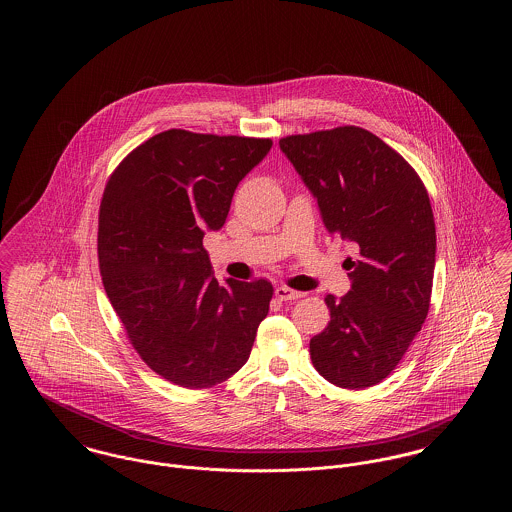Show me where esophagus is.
<instances>
[{
  "label": "esophagus",
  "instance_id": "obj_1",
  "mask_svg": "<svg viewBox=\"0 0 512 512\" xmlns=\"http://www.w3.org/2000/svg\"><path fill=\"white\" fill-rule=\"evenodd\" d=\"M274 295H276L280 301H292V299H301L305 293L297 292V290H292V288H286V286H278V288L274 290Z\"/></svg>",
  "mask_w": 512,
  "mask_h": 512
}]
</instances>
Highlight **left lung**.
Listing matches in <instances>:
<instances>
[{"label": "left lung", "mask_w": 512, "mask_h": 512, "mask_svg": "<svg viewBox=\"0 0 512 512\" xmlns=\"http://www.w3.org/2000/svg\"><path fill=\"white\" fill-rule=\"evenodd\" d=\"M317 197L328 232L357 247L351 290L326 295L328 326L309 343L320 376L347 390L388 378L420 332L436 267V224L413 167L359 126L280 140Z\"/></svg>", "instance_id": "8db88e82"}]
</instances>
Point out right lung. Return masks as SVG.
I'll return each mask as SVG.
<instances>
[{
    "label": "right lung",
    "instance_id": "1",
    "mask_svg": "<svg viewBox=\"0 0 512 512\" xmlns=\"http://www.w3.org/2000/svg\"><path fill=\"white\" fill-rule=\"evenodd\" d=\"M268 138L172 128L130 151L99 205V272L126 336L153 372L203 390L247 363L272 299L268 280L220 286L203 249Z\"/></svg>",
    "mask_w": 512,
    "mask_h": 512
}]
</instances>
